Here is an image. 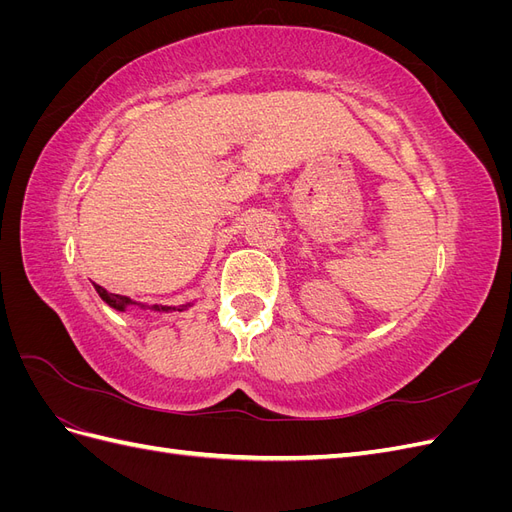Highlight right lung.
<instances>
[{"label":"right lung","mask_w":512,"mask_h":512,"mask_svg":"<svg viewBox=\"0 0 512 512\" xmlns=\"http://www.w3.org/2000/svg\"><path fill=\"white\" fill-rule=\"evenodd\" d=\"M96 286V290H98V294L102 297V301L104 303H108L111 305L113 309H119V312H126V307L128 305H132L134 301L132 299H128V297H121V294H113V292H106L102 286H98V284H94ZM145 307V305H143ZM185 307H190V305H181V307H177L179 312L181 309H185ZM151 309H156V312H170V309H175V307H164V305H153Z\"/></svg>","instance_id":"1"}]
</instances>
